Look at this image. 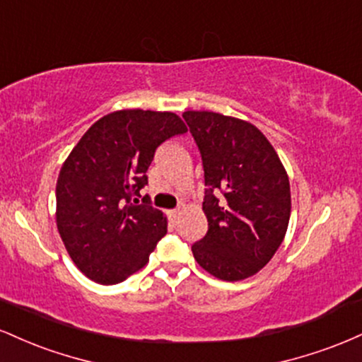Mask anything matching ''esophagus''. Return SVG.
<instances>
[{
  "label": "esophagus",
  "mask_w": 362,
  "mask_h": 362,
  "mask_svg": "<svg viewBox=\"0 0 362 362\" xmlns=\"http://www.w3.org/2000/svg\"><path fill=\"white\" fill-rule=\"evenodd\" d=\"M178 216H180V209L170 211V218H172V219H178Z\"/></svg>",
  "instance_id": "obj_1"
}]
</instances>
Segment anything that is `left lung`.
I'll return each mask as SVG.
<instances>
[{
  "mask_svg": "<svg viewBox=\"0 0 362 362\" xmlns=\"http://www.w3.org/2000/svg\"><path fill=\"white\" fill-rule=\"evenodd\" d=\"M182 117L202 156L207 233L194 259L221 281H242L269 264L291 216L284 165L269 139L247 120L207 110Z\"/></svg>",
  "mask_w": 362,
  "mask_h": 362,
  "instance_id": "obj_1",
  "label": "left lung"
}]
</instances>
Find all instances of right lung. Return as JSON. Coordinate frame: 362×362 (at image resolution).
I'll use <instances>...</instances> for the list:
<instances>
[{"mask_svg": "<svg viewBox=\"0 0 362 362\" xmlns=\"http://www.w3.org/2000/svg\"><path fill=\"white\" fill-rule=\"evenodd\" d=\"M187 126L173 112L127 109L103 115L62 163L56 223L80 271L98 284H117L148 264L167 235V216L131 199L148 184L156 148ZM136 201V199H134Z\"/></svg>", "mask_w": 362, "mask_h": 362, "instance_id": "right-lung-1", "label": "right lung"}]
</instances>
